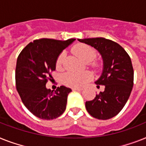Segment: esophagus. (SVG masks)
Segmentation results:
<instances>
[{
    "label": "esophagus",
    "mask_w": 146,
    "mask_h": 146,
    "mask_svg": "<svg viewBox=\"0 0 146 146\" xmlns=\"http://www.w3.org/2000/svg\"><path fill=\"white\" fill-rule=\"evenodd\" d=\"M72 90L73 91H81V90H83V89H81V88H72Z\"/></svg>",
    "instance_id": "esophagus-1"
}]
</instances>
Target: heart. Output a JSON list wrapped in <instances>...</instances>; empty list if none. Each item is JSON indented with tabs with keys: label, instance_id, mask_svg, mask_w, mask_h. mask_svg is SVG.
Returning <instances> with one entry per match:
<instances>
[{
	"label": "heart",
	"instance_id": "obj_1",
	"mask_svg": "<svg viewBox=\"0 0 146 146\" xmlns=\"http://www.w3.org/2000/svg\"><path fill=\"white\" fill-rule=\"evenodd\" d=\"M73 51L86 62H91L97 56L96 49L89 44H77L74 47ZM65 57H66V54L64 52L61 53L59 55L56 62V68H62ZM93 66H96V63L94 62ZM92 78V75L90 72H84L81 73L75 72H68L63 75V83L68 86L80 88L84 86L86 82L91 80Z\"/></svg>",
	"mask_w": 146,
	"mask_h": 146
}]
</instances>
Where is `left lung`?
I'll return each mask as SVG.
<instances>
[{"instance_id":"obj_1","label":"left lung","mask_w":146,"mask_h":146,"mask_svg":"<svg viewBox=\"0 0 146 146\" xmlns=\"http://www.w3.org/2000/svg\"><path fill=\"white\" fill-rule=\"evenodd\" d=\"M99 52L103 60V70L95 83L104 85V90L92 101L86 102V110L94 118L111 119L121 111L129 98L133 86V69L129 55L113 41L104 38L78 39Z\"/></svg>"}]
</instances>
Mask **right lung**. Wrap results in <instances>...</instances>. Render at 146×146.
Returning <instances> with one entry per match:
<instances>
[{"mask_svg":"<svg viewBox=\"0 0 146 146\" xmlns=\"http://www.w3.org/2000/svg\"><path fill=\"white\" fill-rule=\"evenodd\" d=\"M75 38L61 41L40 38L29 43L18 56L15 68L16 89L25 106L39 119L59 117L66 108L70 88L47 89L50 72L56 69L57 57Z\"/></svg>","mask_w":146,"mask_h":146,"instance_id":"add662e5","label":"right lung"}]
</instances>
